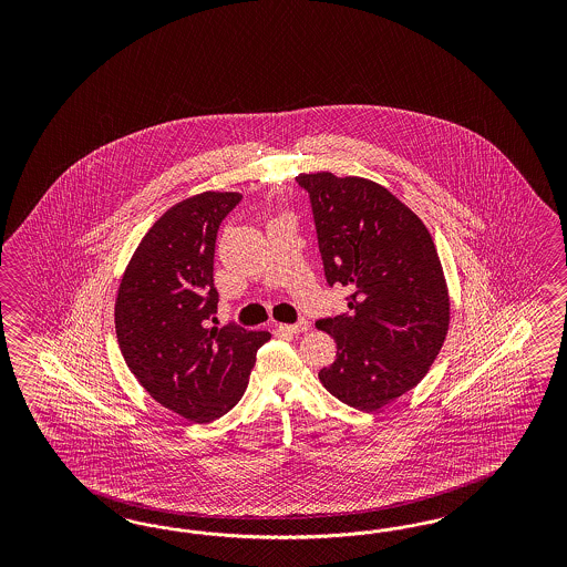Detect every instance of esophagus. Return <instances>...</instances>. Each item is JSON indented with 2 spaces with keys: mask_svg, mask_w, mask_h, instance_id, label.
I'll return each instance as SVG.
<instances>
[{
  "mask_svg": "<svg viewBox=\"0 0 567 567\" xmlns=\"http://www.w3.org/2000/svg\"><path fill=\"white\" fill-rule=\"evenodd\" d=\"M308 328V320H299L297 324H287V327H282V330H287V332H291V334H299V332H306Z\"/></svg>",
  "mask_w": 567,
  "mask_h": 567,
  "instance_id": "34e87169",
  "label": "esophagus"
}]
</instances>
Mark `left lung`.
I'll return each instance as SVG.
<instances>
[{
	"label": "left lung",
	"mask_w": 567,
	"mask_h": 567,
	"mask_svg": "<svg viewBox=\"0 0 567 567\" xmlns=\"http://www.w3.org/2000/svg\"><path fill=\"white\" fill-rule=\"evenodd\" d=\"M328 285L349 287L347 313L318 320L337 341L320 370L330 395L377 412L426 377L445 343L449 292L429 228L374 181L299 174Z\"/></svg>",
	"instance_id": "1"
}]
</instances>
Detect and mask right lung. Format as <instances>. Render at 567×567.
I'll list each match as a JSON object with an SVG mask.
<instances>
[{"instance_id": "obj_1", "label": "right lung", "mask_w": 567, "mask_h": 567, "mask_svg": "<svg viewBox=\"0 0 567 567\" xmlns=\"http://www.w3.org/2000/svg\"><path fill=\"white\" fill-rule=\"evenodd\" d=\"M240 193L206 190L172 206L138 243L116 297L128 370L159 405L197 424L230 412L247 389L266 330L212 327L214 249Z\"/></svg>"}]
</instances>
